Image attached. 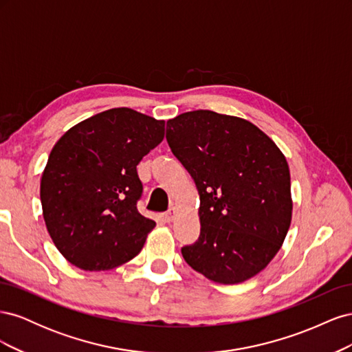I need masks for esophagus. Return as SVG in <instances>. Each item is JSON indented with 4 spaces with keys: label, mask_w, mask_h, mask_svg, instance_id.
<instances>
[{
    "label": "esophagus",
    "mask_w": 352,
    "mask_h": 352,
    "mask_svg": "<svg viewBox=\"0 0 352 352\" xmlns=\"http://www.w3.org/2000/svg\"><path fill=\"white\" fill-rule=\"evenodd\" d=\"M163 217H164V220L167 223H172L175 220V217H176V210L175 208H170L167 212H164Z\"/></svg>",
    "instance_id": "obj_1"
}]
</instances>
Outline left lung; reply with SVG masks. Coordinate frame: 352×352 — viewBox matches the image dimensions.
<instances>
[{
  "label": "left lung",
  "instance_id": "obj_1",
  "mask_svg": "<svg viewBox=\"0 0 352 352\" xmlns=\"http://www.w3.org/2000/svg\"><path fill=\"white\" fill-rule=\"evenodd\" d=\"M166 138L199 194L201 233L182 248L185 261L223 285L254 278L279 252L291 226L283 153L251 122L210 110L167 120Z\"/></svg>",
  "mask_w": 352,
  "mask_h": 352
}]
</instances>
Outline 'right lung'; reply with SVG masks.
<instances>
[{
	"mask_svg": "<svg viewBox=\"0 0 352 352\" xmlns=\"http://www.w3.org/2000/svg\"><path fill=\"white\" fill-rule=\"evenodd\" d=\"M164 120L127 107L105 110L63 135L41 177L42 216L69 263L101 272L141 252L155 221L136 208V166L163 141Z\"/></svg>",
	"mask_w": 352,
	"mask_h": 352,
	"instance_id": "1",
	"label": "right lung"
}]
</instances>
